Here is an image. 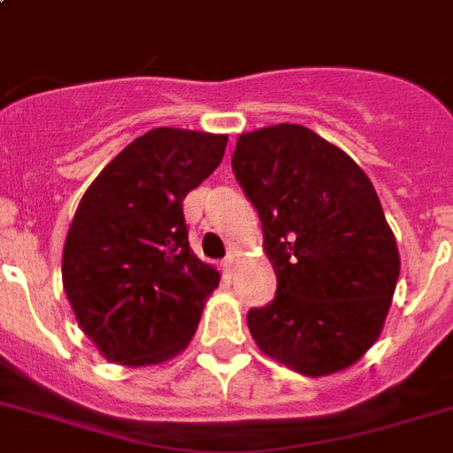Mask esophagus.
Here are the masks:
<instances>
[{
	"mask_svg": "<svg viewBox=\"0 0 453 453\" xmlns=\"http://www.w3.org/2000/svg\"><path fill=\"white\" fill-rule=\"evenodd\" d=\"M235 261H238V254H234V252L226 254V259H224V271H226V273H234Z\"/></svg>",
	"mask_w": 453,
	"mask_h": 453,
	"instance_id": "34e87169",
	"label": "esophagus"
}]
</instances>
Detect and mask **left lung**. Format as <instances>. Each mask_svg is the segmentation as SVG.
<instances>
[{"label":"left lung","instance_id":"1","mask_svg":"<svg viewBox=\"0 0 453 453\" xmlns=\"http://www.w3.org/2000/svg\"><path fill=\"white\" fill-rule=\"evenodd\" d=\"M234 173L278 275L273 303L248 312L254 342L301 375H334L375 345L401 257L364 168L308 127L241 134Z\"/></svg>","mask_w":453,"mask_h":453}]
</instances>
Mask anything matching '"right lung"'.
<instances>
[{"mask_svg": "<svg viewBox=\"0 0 453 453\" xmlns=\"http://www.w3.org/2000/svg\"><path fill=\"white\" fill-rule=\"evenodd\" d=\"M226 134L157 127L96 175L71 219L62 285L104 357L157 365L189 345L219 271L189 248L182 201L219 166Z\"/></svg>", "mask_w": 453, "mask_h": 453, "instance_id": "1", "label": "right lung"}]
</instances>
